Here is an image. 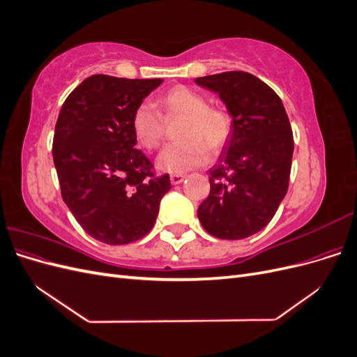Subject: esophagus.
<instances>
[{
  "label": "esophagus",
  "mask_w": 357,
  "mask_h": 357,
  "mask_svg": "<svg viewBox=\"0 0 357 357\" xmlns=\"http://www.w3.org/2000/svg\"><path fill=\"white\" fill-rule=\"evenodd\" d=\"M185 178H186V176H183V174H171V177H169L172 185H180V183L185 181Z\"/></svg>",
  "instance_id": "esophagus-1"
}]
</instances>
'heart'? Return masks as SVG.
<instances>
[{
  "instance_id": "obj_1",
  "label": "heart",
  "mask_w": 357,
  "mask_h": 357,
  "mask_svg": "<svg viewBox=\"0 0 357 357\" xmlns=\"http://www.w3.org/2000/svg\"><path fill=\"white\" fill-rule=\"evenodd\" d=\"M159 104L169 114L185 116L178 137L180 142L168 144L158 156V167L171 174H183L207 164L209 149L219 153L228 143L232 119L228 112L211 107L207 96L188 86H176L162 96ZM132 132L137 142L147 150H155L164 138V123L152 102L137 105L132 114Z\"/></svg>"
}]
</instances>
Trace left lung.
Instances as JSON below:
<instances>
[{
  "label": "left lung",
  "mask_w": 357,
  "mask_h": 357,
  "mask_svg": "<svg viewBox=\"0 0 357 357\" xmlns=\"http://www.w3.org/2000/svg\"><path fill=\"white\" fill-rule=\"evenodd\" d=\"M213 91L232 117V131L208 169L210 195L198 208L215 238L243 240L271 222L284 199L294 134L280 96L256 75L226 71L195 79Z\"/></svg>",
  "instance_id": "obj_1"
}]
</instances>
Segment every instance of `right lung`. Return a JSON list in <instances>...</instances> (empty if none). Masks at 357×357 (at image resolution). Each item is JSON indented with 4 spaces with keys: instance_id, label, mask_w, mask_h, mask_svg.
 <instances>
[{
    "instance_id": "obj_1",
    "label": "right lung",
    "mask_w": 357,
    "mask_h": 357,
    "mask_svg": "<svg viewBox=\"0 0 357 357\" xmlns=\"http://www.w3.org/2000/svg\"><path fill=\"white\" fill-rule=\"evenodd\" d=\"M162 79L95 74L63 102L53 137L62 199L82 228L105 244H129L150 232L169 176L155 177L137 150L132 114Z\"/></svg>"
}]
</instances>
